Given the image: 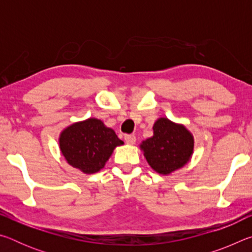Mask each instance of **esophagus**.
<instances>
[{
	"instance_id": "1",
	"label": "esophagus",
	"mask_w": 252,
	"mask_h": 252,
	"mask_svg": "<svg viewBox=\"0 0 252 252\" xmlns=\"http://www.w3.org/2000/svg\"><path fill=\"white\" fill-rule=\"evenodd\" d=\"M125 141L126 144H134L135 143V135H133V134L125 135Z\"/></svg>"
}]
</instances>
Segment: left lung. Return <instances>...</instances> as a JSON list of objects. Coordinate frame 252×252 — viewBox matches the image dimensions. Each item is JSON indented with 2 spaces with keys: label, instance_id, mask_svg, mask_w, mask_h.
<instances>
[{
  "label": "left lung",
  "instance_id": "8db88e82",
  "mask_svg": "<svg viewBox=\"0 0 252 252\" xmlns=\"http://www.w3.org/2000/svg\"><path fill=\"white\" fill-rule=\"evenodd\" d=\"M152 129L151 138L140 143L149 165L163 176L185 167L193 155V134L181 123L164 117L158 119Z\"/></svg>",
  "mask_w": 252,
  "mask_h": 252
}]
</instances>
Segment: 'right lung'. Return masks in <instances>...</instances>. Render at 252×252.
<instances>
[{
    "mask_svg": "<svg viewBox=\"0 0 252 252\" xmlns=\"http://www.w3.org/2000/svg\"><path fill=\"white\" fill-rule=\"evenodd\" d=\"M122 144L114 130L96 118L72 123L59 135L60 151L65 161L85 174L103 169L114 149Z\"/></svg>",
    "mask_w": 252,
    "mask_h": 252,
    "instance_id": "add662e5",
    "label": "right lung"
}]
</instances>
